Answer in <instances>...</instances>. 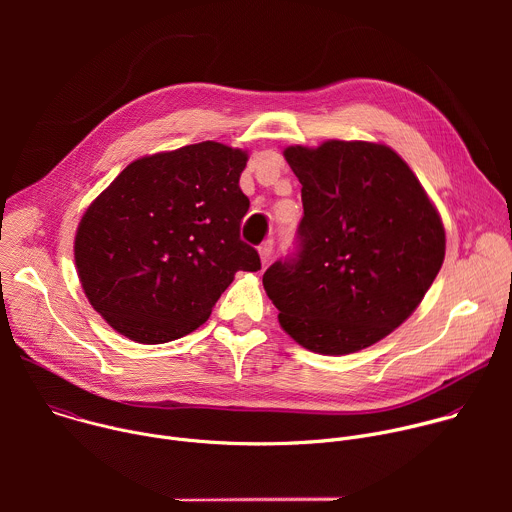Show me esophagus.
Segmentation results:
<instances>
[{"label": "esophagus", "instance_id": "1", "mask_svg": "<svg viewBox=\"0 0 512 512\" xmlns=\"http://www.w3.org/2000/svg\"><path fill=\"white\" fill-rule=\"evenodd\" d=\"M271 255H273V241H265V243L259 247V257H261V265H263V267L269 265Z\"/></svg>", "mask_w": 512, "mask_h": 512}]
</instances>
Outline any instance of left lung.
Returning <instances> with one entry per match:
<instances>
[{
    "mask_svg": "<svg viewBox=\"0 0 512 512\" xmlns=\"http://www.w3.org/2000/svg\"><path fill=\"white\" fill-rule=\"evenodd\" d=\"M302 184L294 255L263 273L281 328L340 356L399 328L442 269L446 231L411 168L383 143L324 141L283 152Z\"/></svg>",
    "mask_w": 512,
    "mask_h": 512,
    "instance_id": "left-lung-1",
    "label": "left lung"
}]
</instances>
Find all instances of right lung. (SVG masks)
<instances>
[{
	"label": "right lung",
	"instance_id": "1",
	"mask_svg": "<svg viewBox=\"0 0 512 512\" xmlns=\"http://www.w3.org/2000/svg\"><path fill=\"white\" fill-rule=\"evenodd\" d=\"M247 152L218 141L131 162L81 218L75 261L85 296L141 344L204 324L237 271H259L241 241Z\"/></svg>",
	"mask_w": 512,
	"mask_h": 512
}]
</instances>
